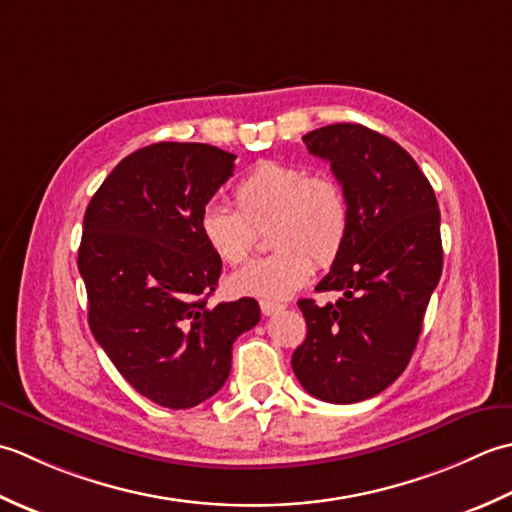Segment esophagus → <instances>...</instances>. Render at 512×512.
I'll use <instances>...</instances> for the list:
<instances>
[{
  "label": "esophagus",
  "mask_w": 512,
  "mask_h": 512,
  "mask_svg": "<svg viewBox=\"0 0 512 512\" xmlns=\"http://www.w3.org/2000/svg\"><path fill=\"white\" fill-rule=\"evenodd\" d=\"M285 305H280V302H269V300H260V311H263V316H274L278 311H283Z\"/></svg>",
  "instance_id": "esophagus-1"
}]
</instances>
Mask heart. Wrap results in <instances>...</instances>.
I'll return each instance as SVG.
<instances>
[{
	"instance_id": "1",
	"label": "heart",
	"mask_w": 512,
	"mask_h": 512,
	"mask_svg": "<svg viewBox=\"0 0 512 512\" xmlns=\"http://www.w3.org/2000/svg\"><path fill=\"white\" fill-rule=\"evenodd\" d=\"M236 210L205 203L198 234L225 265H238L252 252L254 229L269 221V256L238 269L229 289L238 296L283 300L294 296L314 274L342 252L351 212L342 185L329 174H311L305 165L260 161L234 185Z\"/></svg>"
}]
</instances>
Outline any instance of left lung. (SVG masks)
<instances>
[{"instance_id":"left-lung-1","label":"left lung","mask_w":512,"mask_h":512,"mask_svg":"<svg viewBox=\"0 0 512 512\" xmlns=\"http://www.w3.org/2000/svg\"><path fill=\"white\" fill-rule=\"evenodd\" d=\"M302 141L331 163L351 223L342 252L316 287L342 296L327 305L298 300L307 338L291 367L314 398L353 404L387 389L413 356L442 276L440 210L413 156L384 134L333 123Z\"/></svg>"}]
</instances>
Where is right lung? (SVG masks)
<instances>
[{"label": "right lung", "mask_w": 512, "mask_h": 512, "mask_svg": "<svg viewBox=\"0 0 512 512\" xmlns=\"http://www.w3.org/2000/svg\"><path fill=\"white\" fill-rule=\"evenodd\" d=\"M234 159L205 143L148 145L108 174L83 216L77 265L92 336L134 389L168 409L221 391L234 340L260 320L254 298L207 305L223 263L196 221Z\"/></svg>", "instance_id": "right-lung-1"}]
</instances>
